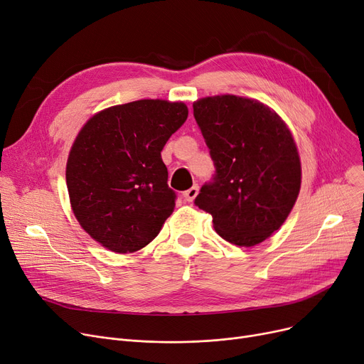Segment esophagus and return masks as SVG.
I'll return each instance as SVG.
<instances>
[{"label":"esophagus","mask_w":364,"mask_h":364,"mask_svg":"<svg viewBox=\"0 0 364 364\" xmlns=\"http://www.w3.org/2000/svg\"><path fill=\"white\" fill-rule=\"evenodd\" d=\"M198 193H199V186L195 184L193 187H190L188 190H186V192L183 193V198H184L186 202H193L195 198L198 196Z\"/></svg>","instance_id":"esophagus-1"}]
</instances>
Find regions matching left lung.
Wrapping results in <instances>:
<instances>
[{
	"mask_svg": "<svg viewBox=\"0 0 364 364\" xmlns=\"http://www.w3.org/2000/svg\"><path fill=\"white\" fill-rule=\"evenodd\" d=\"M193 114L215 166L195 205L213 215L227 242L261 243L279 230L299 193L291 131L270 107L230 94L198 100Z\"/></svg>",
	"mask_w": 364,
	"mask_h": 364,
	"instance_id": "left-lung-1",
	"label": "left lung"
}]
</instances>
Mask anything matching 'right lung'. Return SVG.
Instances as JSON below:
<instances>
[{"label": "right lung", "instance_id": "1", "mask_svg": "<svg viewBox=\"0 0 364 364\" xmlns=\"http://www.w3.org/2000/svg\"><path fill=\"white\" fill-rule=\"evenodd\" d=\"M187 114L184 103L137 100L102 110L80 131L66 165L70 205L107 250H141L174 211L161 151Z\"/></svg>", "mask_w": 364, "mask_h": 364}]
</instances>
